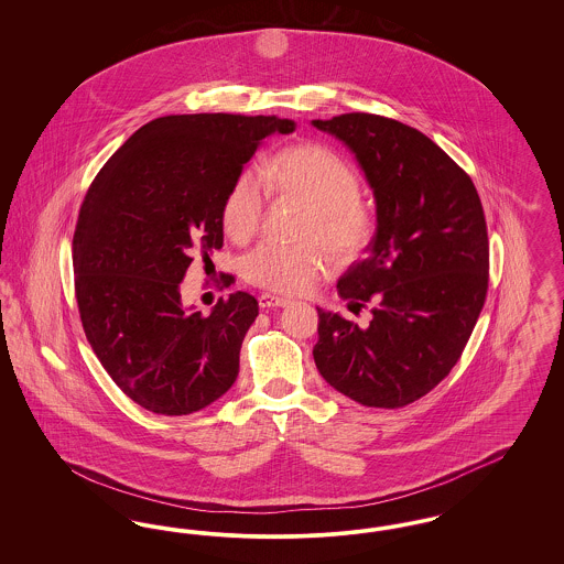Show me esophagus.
Returning <instances> with one entry per match:
<instances>
[{
    "mask_svg": "<svg viewBox=\"0 0 564 564\" xmlns=\"http://www.w3.org/2000/svg\"><path fill=\"white\" fill-rule=\"evenodd\" d=\"M258 302H260V308H281V306L292 304V300H290V297H283V295L274 294H262L258 297Z\"/></svg>",
    "mask_w": 564,
    "mask_h": 564,
    "instance_id": "34e87169",
    "label": "esophagus"
}]
</instances>
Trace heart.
Returning <instances> with one entry per match:
<instances>
[{"instance_id":"1","label":"heart","mask_w":564,"mask_h":564,"mask_svg":"<svg viewBox=\"0 0 564 564\" xmlns=\"http://www.w3.org/2000/svg\"><path fill=\"white\" fill-rule=\"evenodd\" d=\"M260 173L270 189L294 196L313 209L311 241H322L336 256H350L370 241L375 219L359 200V175L327 145L300 143L283 148L262 164ZM262 182L253 171H242L226 189L219 219L228 239L247 242L258 232L267 207ZM325 264V256L315 247L264 241L242 258L241 272L253 285L297 294L322 276Z\"/></svg>"}]
</instances>
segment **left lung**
<instances>
[{
	"instance_id": "obj_1",
	"label": "left lung",
	"mask_w": 564,
	"mask_h": 564,
	"mask_svg": "<svg viewBox=\"0 0 564 564\" xmlns=\"http://www.w3.org/2000/svg\"><path fill=\"white\" fill-rule=\"evenodd\" d=\"M343 141L366 175L376 232L338 281L349 308L372 304L366 327L319 313L315 366L368 408H402L455 368L488 288V235L469 175L427 134L376 113L313 120Z\"/></svg>"
}]
</instances>
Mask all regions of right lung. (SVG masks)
Listing matches in <instances>:
<instances>
[{
	"instance_id": "add662e5",
	"label": "right lung",
	"mask_w": 564,
	"mask_h": 564,
	"mask_svg": "<svg viewBox=\"0 0 564 564\" xmlns=\"http://www.w3.org/2000/svg\"><path fill=\"white\" fill-rule=\"evenodd\" d=\"M276 116L182 113L143 124L109 159L82 203L74 235L86 338L111 380L141 408L182 416L219 400L239 376L258 300L237 292L205 317L182 304L196 256L224 245L226 189Z\"/></svg>"
}]
</instances>
